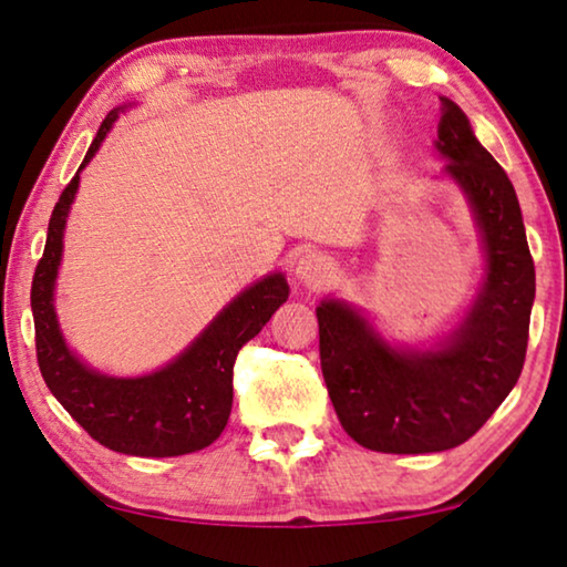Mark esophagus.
<instances>
[{"label":"esophagus","mask_w":567,"mask_h":567,"mask_svg":"<svg viewBox=\"0 0 567 567\" xmlns=\"http://www.w3.org/2000/svg\"><path fill=\"white\" fill-rule=\"evenodd\" d=\"M293 276H297V281L301 286H307V289H320V286L330 281L332 262L320 252H307L299 258L297 268H293Z\"/></svg>","instance_id":"34e87169"}]
</instances>
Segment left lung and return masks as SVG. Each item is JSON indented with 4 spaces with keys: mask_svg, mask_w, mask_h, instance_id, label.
<instances>
[{
    "mask_svg": "<svg viewBox=\"0 0 567 567\" xmlns=\"http://www.w3.org/2000/svg\"><path fill=\"white\" fill-rule=\"evenodd\" d=\"M441 177L467 198L485 276L452 336L431 348L392 346L343 299H322L320 363L338 421L355 444L384 454L446 452L483 429L524 369L534 260L514 185L477 142L454 100L441 97Z\"/></svg>",
    "mask_w": 567,
    "mask_h": 567,
    "instance_id": "left-lung-1",
    "label": "left lung"
}]
</instances>
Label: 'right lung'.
Instances as JSON below:
<instances>
[{
  "label": "right lung",
  "mask_w": 567,
  "mask_h": 567,
  "mask_svg": "<svg viewBox=\"0 0 567 567\" xmlns=\"http://www.w3.org/2000/svg\"><path fill=\"white\" fill-rule=\"evenodd\" d=\"M126 107L131 105L115 107L100 123L84 162L53 206L30 289L38 367L53 398L103 446L131 456H181L221 436L231 413V369L239 348L289 299V284L281 270L262 276L239 291L181 355L142 377L100 374L66 346L53 307L66 216L80 190V173Z\"/></svg>",
  "instance_id": "right-lung-1"
}]
</instances>
